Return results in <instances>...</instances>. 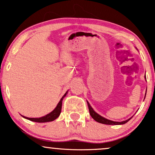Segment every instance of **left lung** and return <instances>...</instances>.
<instances>
[{
    "mask_svg": "<svg viewBox=\"0 0 155 155\" xmlns=\"http://www.w3.org/2000/svg\"><path fill=\"white\" fill-rule=\"evenodd\" d=\"M145 77H146V76H145ZM145 96H146V95H145ZM87 105H88L89 111H90V114L91 115V117H92V119H93V120H95L96 122H99V123L105 124H114V125H117V124H125L126 122H128V121L131 119V118H130V119H128V120L122 121V122H114V121L109 120H108V119H106V118H104V117H101V115L98 114L96 113V112L93 110V108L91 107V106H90V104H89L88 102H87Z\"/></svg>",
    "mask_w": 155,
    "mask_h": 155,
    "instance_id": "left-lung-1",
    "label": "left lung"
}]
</instances>
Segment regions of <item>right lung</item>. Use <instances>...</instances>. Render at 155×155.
Returning <instances> with one entry per match:
<instances>
[{
	"mask_svg": "<svg viewBox=\"0 0 155 155\" xmlns=\"http://www.w3.org/2000/svg\"><path fill=\"white\" fill-rule=\"evenodd\" d=\"M67 92H65V95H64L63 97H62V98L60 99V102L58 103V105H57L56 108H55L52 111L50 112L49 114H48L45 115V116H44L42 117H39V118H29V117H26L24 116H22V117H24V118L27 119V120H29L33 121V122H51V121L56 120V119L60 116V113H61L62 101H63V99L64 98V97L66 95Z\"/></svg>",
	"mask_w": 155,
	"mask_h": 155,
	"instance_id": "obj_1",
	"label": "right lung"
}]
</instances>
